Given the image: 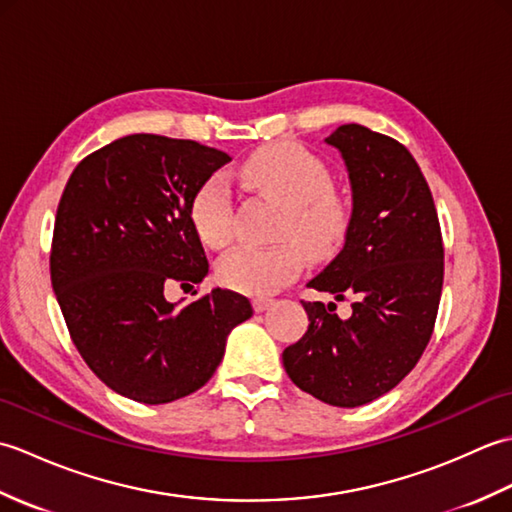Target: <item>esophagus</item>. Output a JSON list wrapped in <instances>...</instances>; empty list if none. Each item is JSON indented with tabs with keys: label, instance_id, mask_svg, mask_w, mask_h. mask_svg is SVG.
<instances>
[{
	"label": "esophagus",
	"instance_id": "34e87169",
	"mask_svg": "<svg viewBox=\"0 0 512 512\" xmlns=\"http://www.w3.org/2000/svg\"><path fill=\"white\" fill-rule=\"evenodd\" d=\"M270 306H273V299H268V297H255L253 299L255 312H266Z\"/></svg>",
	"mask_w": 512,
	"mask_h": 512
}]
</instances>
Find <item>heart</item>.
<instances>
[{"label": "heart", "instance_id": "1", "mask_svg": "<svg viewBox=\"0 0 512 512\" xmlns=\"http://www.w3.org/2000/svg\"><path fill=\"white\" fill-rule=\"evenodd\" d=\"M242 176L284 204L277 246H237L217 264V277L226 288L250 297L273 295L295 279L306 253L321 257L341 242L350 226V202L332 187L328 165L299 143L281 140L250 154L242 165ZM189 217L195 233L206 246L224 248L231 244L233 198L220 173L206 178L189 202Z\"/></svg>", "mask_w": 512, "mask_h": 512}]
</instances>
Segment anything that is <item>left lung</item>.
<instances>
[{
    "mask_svg": "<svg viewBox=\"0 0 512 512\" xmlns=\"http://www.w3.org/2000/svg\"><path fill=\"white\" fill-rule=\"evenodd\" d=\"M325 143L341 151L352 215L341 253L310 281L336 306L301 301L308 332L281 358L292 383L334 407H361L394 389L427 347L436 325L442 233L429 184L405 145L363 125H341Z\"/></svg>",
    "mask_w": 512,
    "mask_h": 512,
    "instance_id": "1",
    "label": "left lung"
}]
</instances>
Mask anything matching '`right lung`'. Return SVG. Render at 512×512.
I'll return each mask as SVG.
<instances>
[{"label":"right lung","instance_id":"1","mask_svg":"<svg viewBox=\"0 0 512 512\" xmlns=\"http://www.w3.org/2000/svg\"><path fill=\"white\" fill-rule=\"evenodd\" d=\"M228 160L195 140L132 134L83 158L65 184L52 288L76 350L116 394L145 405L193 394L222 363L226 336L253 317L233 290L184 308L165 297L209 273L189 202Z\"/></svg>","mask_w":512,"mask_h":512}]
</instances>
